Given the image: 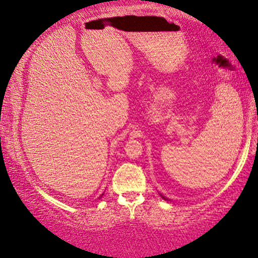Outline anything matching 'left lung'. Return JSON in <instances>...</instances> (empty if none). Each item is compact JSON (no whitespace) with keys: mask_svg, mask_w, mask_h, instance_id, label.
<instances>
[{"mask_svg":"<svg viewBox=\"0 0 258 258\" xmlns=\"http://www.w3.org/2000/svg\"><path fill=\"white\" fill-rule=\"evenodd\" d=\"M161 196H162V199H163V200H165V201H168V199H167V197H165V196H163V195H162V194H161Z\"/></svg>","mask_w":258,"mask_h":258,"instance_id":"obj_1","label":"left lung"}]
</instances>
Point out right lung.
<instances>
[{
    "label": "right lung",
    "mask_w": 258,
    "mask_h": 258,
    "mask_svg": "<svg viewBox=\"0 0 258 258\" xmlns=\"http://www.w3.org/2000/svg\"><path fill=\"white\" fill-rule=\"evenodd\" d=\"M102 196H103V194H102V195H101L100 197H98V200H101V199H102Z\"/></svg>",
    "instance_id": "1"
}]
</instances>
